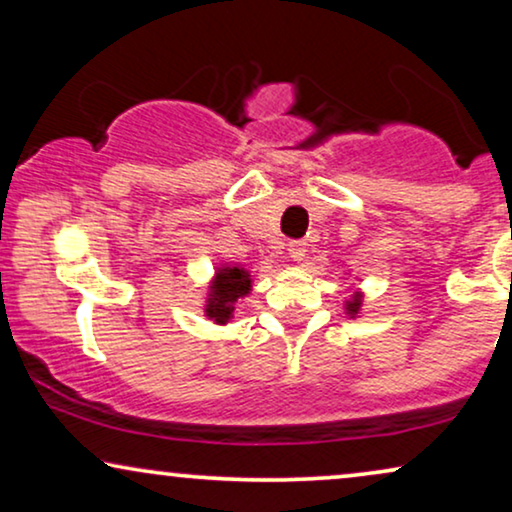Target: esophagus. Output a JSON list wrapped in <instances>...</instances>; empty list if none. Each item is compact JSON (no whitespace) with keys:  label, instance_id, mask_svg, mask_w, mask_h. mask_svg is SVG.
I'll use <instances>...</instances> for the list:
<instances>
[{"label":"esophagus","instance_id":"34e87169","mask_svg":"<svg viewBox=\"0 0 512 512\" xmlns=\"http://www.w3.org/2000/svg\"><path fill=\"white\" fill-rule=\"evenodd\" d=\"M307 254V244L303 240H293L289 244V256L293 258V261H303Z\"/></svg>","mask_w":512,"mask_h":512}]
</instances>
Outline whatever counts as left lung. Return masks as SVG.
Returning <instances> with one entry per match:
<instances>
[{
    "label": "left lung",
    "instance_id": "1",
    "mask_svg": "<svg viewBox=\"0 0 512 512\" xmlns=\"http://www.w3.org/2000/svg\"><path fill=\"white\" fill-rule=\"evenodd\" d=\"M361 305H363V291H354L352 298L345 300V314L349 319L359 317L361 314Z\"/></svg>",
    "mask_w": 512,
    "mask_h": 512
}]
</instances>
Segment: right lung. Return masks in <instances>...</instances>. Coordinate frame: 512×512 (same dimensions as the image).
Masks as SVG:
<instances>
[{
  "instance_id": "add662e5",
  "label": "right lung",
  "mask_w": 512,
  "mask_h": 512,
  "mask_svg": "<svg viewBox=\"0 0 512 512\" xmlns=\"http://www.w3.org/2000/svg\"><path fill=\"white\" fill-rule=\"evenodd\" d=\"M251 291V272L240 265H223L214 272L205 300V317L226 326L233 319L235 303Z\"/></svg>"
}]
</instances>
